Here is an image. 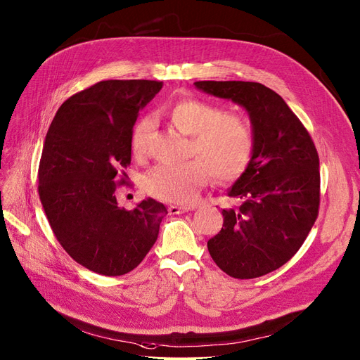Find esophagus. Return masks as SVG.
I'll list each match as a JSON object with an SVG mask.
<instances>
[{
	"label": "esophagus",
	"instance_id": "obj_1",
	"mask_svg": "<svg viewBox=\"0 0 360 360\" xmlns=\"http://www.w3.org/2000/svg\"><path fill=\"white\" fill-rule=\"evenodd\" d=\"M167 210H169L170 214H181V213L193 210V207H190V206H175V205H172V206H169Z\"/></svg>",
	"mask_w": 360,
	"mask_h": 360
}]
</instances>
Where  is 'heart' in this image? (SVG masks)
I'll list each match as a JSON object with an SVG mask.
<instances>
[{
    "instance_id": "obj_1",
    "label": "heart",
    "mask_w": 360,
    "mask_h": 360,
    "mask_svg": "<svg viewBox=\"0 0 360 360\" xmlns=\"http://www.w3.org/2000/svg\"><path fill=\"white\" fill-rule=\"evenodd\" d=\"M169 119L185 135H191L190 154L197 155L181 165H158L144 176V191L166 202H193L209 181L210 174L219 182L238 179L255 153V135L248 122L237 113L200 98H182L169 108ZM154 120L150 115L139 117L131 131V151L143 158Z\"/></svg>"
}]
</instances>
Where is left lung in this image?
I'll use <instances>...</instances> for the list:
<instances>
[{"instance_id": "obj_1", "label": "left lung", "mask_w": 360, "mask_h": 360, "mask_svg": "<svg viewBox=\"0 0 360 360\" xmlns=\"http://www.w3.org/2000/svg\"><path fill=\"white\" fill-rule=\"evenodd\" d=\"M214 97L250 115L255 153L228 195L224 226L207 241L214 263L237 279L266 275L287 263L314 226L321 201L319 155L304 124L283 97L259 82L198 81Z\"/></svg>"}]
</instances>
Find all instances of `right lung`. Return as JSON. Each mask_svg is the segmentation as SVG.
Masks as SVG:
<instances>
[{"mask_svg":"<svg viewBox=\"0 0 360 360\" xmlns=\"http://www.w3.org/2000/svg\"><path fill=\"white\" fill-rule=\"evenodd\" d=\"M158 81H101L76 92L57 110L38 169V193L60 245L84 268L105 276L135 269L158 240L162 202L117 206L127 184L131 131L162 89Z\"/></svg>","mask_w":360,"mask_h":360,"instance_id":"add662e5","label":"right lung"}]
</instances>
